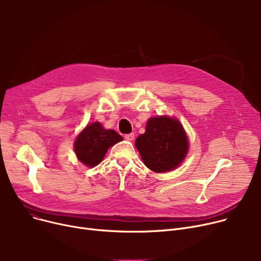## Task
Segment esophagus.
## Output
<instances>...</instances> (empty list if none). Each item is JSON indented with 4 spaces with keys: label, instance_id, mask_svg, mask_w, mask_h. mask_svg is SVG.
<instances>
[{
    "label": "esophagus",
    "instance_id": "34e87169",
    "mask_svg": "<svg viewBox=\"0 0 261 261\" xmlns=\"http://www.w3.org/2000/svg\"><path fill=\"white\" fill-rule=\"evenodd\" d=\"M125 140H127L128 142H132L134 140V134L133 133H129L125 135Z\"/></svg>",
    "mask_w": 261,
    "mask_h": 261
}]
</instances>
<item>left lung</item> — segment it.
I'll list each match as a JSON object with an SVG mask.
<instances>
[{"instance_id":"obj_1","label":"left lung","mask_w":261,"mask_h":261,"mask_svg":"<svg viewBox=\"0 0 261 261\" xmlns=\"http://www.w3.org/2000/svg\"><path fill=\"white\" fill-rule=\"evenodd\" d=\"M135 146L149 169L166 172L184 160L188 141L179 120L161 116L148 120L145 133L136 139Z\"/></svg>"}]
</instances>
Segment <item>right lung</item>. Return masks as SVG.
<instances>
[{
    "mask_svg": "<svg viewBox=\"0 0 261 261\" xmlns=\"http://www.w3.org/2000/svg\"><path fill=\"white\" fill-rule=\"evenodd\" d=\"M122 141L114 130H106L101 123L93 122L82 131L74 144L75 152L81 163L94 167L102 161L108 149Z\"/></svg>",
    "mask_w": 261,
    "mask_h": 261,
    "instance_id": "add662e5",
    "label": "right lung"
}]
</instances>
